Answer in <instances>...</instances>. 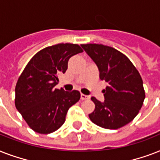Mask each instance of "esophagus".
Segmentation results:
<instances>
[{
    "instance_id": "34e87169",
    "label": "esophagus",
    "mask_w": 160,
    "mask_h": 160,
    "mask_svg": "<svg viewBox=\"0 0 160 160\" xmlns=\"http://www.w3.org/2000/svg\"><path fill=\"white\" fill-rule=\"evenodd\" d=\"M80 98H81V100H89V99H90V96H89V95H84V94H81V95H80Z\"/></svg>"
}]
</instances>
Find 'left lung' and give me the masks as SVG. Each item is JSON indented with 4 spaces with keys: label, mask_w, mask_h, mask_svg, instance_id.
I'll use <instances>...</instances> for the list:
<instances>
[{
    "label": "left lung",
    "mask_w": 160,
    "mask_h": 160,
    "mask_svg": "<svg viewBox=\"0 0 160 160\" xmlns=\"http://www.w3.org/2000/svg\"><path fill=\"white\" fill-rule=\"evenodd\" d=\"M83 49L96 64L100 79L108 83L103 90L105 101L95 97V110L89 114L96 125L117 129L126 125L139 114L144 98L143 80L126 55L101 44H83Z\"/></svg>",
    "instance_id": "left-lung-1"
}]
</instances>
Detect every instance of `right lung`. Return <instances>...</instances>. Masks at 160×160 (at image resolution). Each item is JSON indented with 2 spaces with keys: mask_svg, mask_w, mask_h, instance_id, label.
I'll use <instances>...</instances> for the list:
<instances>
[{
  "mask_svg": "<svg viewBox=\"0 0 160 160\" xmlns=\"http://www.w3.org/2000/svg\"><path fill=\"white\" fill-rule=\"evenodd\" d=\"M83 52L77 44H57L34 55L16 85L15 105L30 128L40 134L57 130L65 121L70 107L78 102L80 93L55 89L58 75L64 74L71 56Z\"/></svg>",
  "mask_w": 160,
  "mask_h": 160,
  "instance_id": "obj_1",
  "label": "right lung"
}]
</instances>
